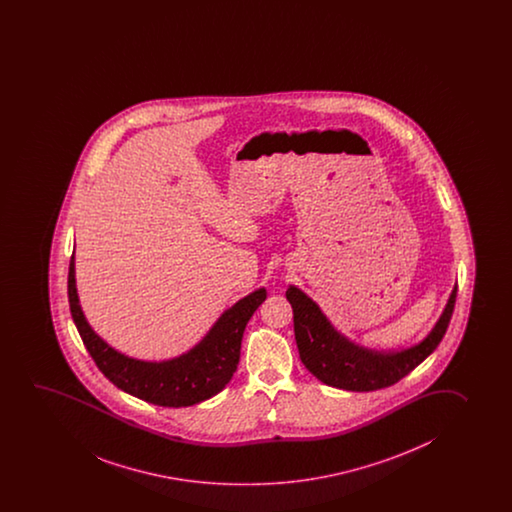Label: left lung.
<instances>
[{
  "mask_svg": "<svg viewBox=\"0 0 512 512\" xmlns=\"http://www.w3.org/2000/svg\"><path fill=\"white\" fill-rule=\"evenodd\" d=\"M456 292L458 289L452 290L442 317L423 343L391 356L375 354L345 340L327 322L319 306L296 287H290L285 296L294 312V334L304 366L326 386L363 393L393 386L437 349L451 322Z\"/></svg>",
  "mask_w": 512,
  "mask_h": 512,
  "instance_id": "8db88e82",
  "label": "left lung"
}]
</instances>
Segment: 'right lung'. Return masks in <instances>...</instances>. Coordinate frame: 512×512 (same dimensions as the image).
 Masks as SVG:
<instances>
[{
	"label": "right lung",
	"mask_w": 512,
	"mask_h": 512,
	"mask_svg": "<svg viewBox=\"0 0 512 512\" xmlns=\"http://www.w3.org/2000/svg\"><path fill=\"white\" fill-rule=\"evenodd\" d=\"M264 299L266 290L260 289L234 304L185 356L167 363H142L119 354L93 333L75 290L74 253L68 266L70 313L98 370L121 391L160 407H190L209 400L229 384L239 364L246 324Z\"/></svg>",
	"instance_id": "add662e5"
}]
</instances>
